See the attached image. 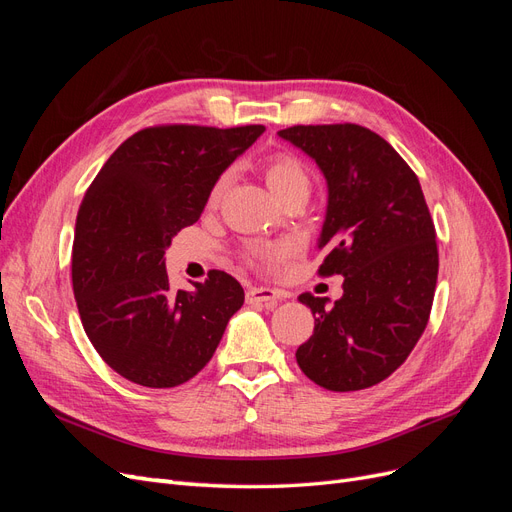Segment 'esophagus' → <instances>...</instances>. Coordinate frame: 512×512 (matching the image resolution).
I'll return each instance as SVG.
<instances>
[{
	"instance_id": "34e87169",
	"label": "esophagus",
	"mask_w": 512,
	"mask_h": 512,
	"mask_svg": "<svg viewBox=\"0 0 512 512\" xmlns=\"http://www.w3.org/2000/svg\"><path fill=\"white\" fill-rule=\"evenodd\" d=\"M245 301L250 305H265L267 309H273L280 301V294L271 288H258V286H250L245 290Z\"/></svg>"
}]
</instances>
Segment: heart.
Segmentation results:
<instances>
[{
	"mask_svg": "<svg viewBox=\"0 0 512 512\" xmlns=\"http://www.w3.org/2000/svg\"><path fill=\"white\" fill-rule=\"evenodd\" d=\"M262 175H265L269 190L280 205L286 203V200L292 196H309V190H312V179H309L307 168L301 164V160L288 156V153H277V156L269 158L265 164H262ZM224 190H226V177L215 181L209 194V203L218 205ZM275 256H277L275 247L260 245L252 250L254 260H271Z\"/></svg>",
	"mask_w": 512,
	"mask_h": 512,
	"instance_id": "1",
	"label": "heart"
}]
</instances>
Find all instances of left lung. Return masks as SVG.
<instances>
[{
	"label": "left lung",
	"instance_id": "obj_1",
	"mask_svg": "<svg viewBox=\"0 0 512 512\" xmlns=\"http://www.w3.org/2000/svg\"><path fill=\"white\" fill-rule=\"evenodd\" d=\"M312 158L327 181L316 247L322 275L344 294H301L314 335L297 350L303 374L329 391H359L389 378L423 335L438 280L436 228L412 168L376 132L294 126L277 132Z\"/></svg>",
	"mask_w": 512,
	"mask_h": 512
}]
</instances>
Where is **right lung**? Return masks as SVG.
I'll return each instance as SVG.
<instances>
[{"label":"right lung","mask_w":512,"mask_h":512,"mask_svg":"<svg viewBox=\"0 0 512 512\" xmlns=\"http://www.w3.org/2000/svg\"><path fill=\"white\" fill-rule=\"evenodd\" d=\"M265 126L147 128L123 141L76 215L72 286L83 329L126 380L170 389L194 378L218 348L243 288L211 271L194 290H170L166 247L198 222L211 188Z\"/></svg>","instance_id":"obj_1"}]
</instances>
